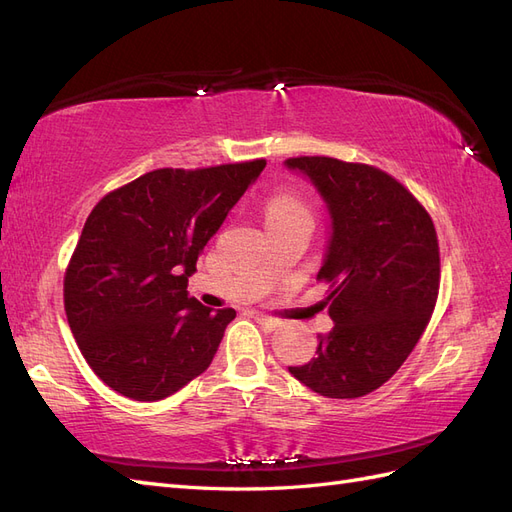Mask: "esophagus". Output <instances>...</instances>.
Listing matches in <instances>:
<instances>
[{"mask_svg": "<svg viewBox=\"0 0 512 512\" xmlns=\"http://www.w3.org/2000/svg\"><path fill=\"white\" fill-rule=\"evenodd\" d=\"M256 320H258V324H262V327L269 329V331H275V329L282 327L280 320L271 318V316H267V314H256Z\"/></svg>", "mask_w": 512, "mask_h": 512, "instance_id": "esophagus-1", "label": "esophagus"}]
</instances>
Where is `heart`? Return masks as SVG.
Masks as SVG:
<instances>
[{
  "mask_svg": "<svg viewBox=\"0 0 512 512\" xmlns=\"http://www.w3.org/2000/svg\"><path fill=\"white\" fill-rule=\"evenodd\" d=\"M267 222H284V220H312L309 207L299 196L290 192H277L267 200Z\"/></svg>",
  "mask_w": 512,
  "mask_h": 512,
  "instance_id": "heart-1",
  "label": "heart"
}]
</instances>
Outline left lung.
<instances>
[{"mask_svg": "<svg viewBox=\"0 0 512 512\" xmlns=\"http://www.w3.org/2000/svg\"><path fill=\"white\" fill-rule=\"evenodd\" d=\"M327 203L331 237L318 271L335 327L290 374L314 393L354 399L404 365L436 307L440 247L425 207L391 175L324 156L284 162Z\"/></svg>", "mask_w": 512, "mask_h": 512, "instance_id": "1", "label": "left lung"}]
</instances>
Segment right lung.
Returning <instances> with one entry per match:
<instances>
[{
    "label": "right lung",
    "mask_w": 512,
    "mask_h": 512,
    "mask_svg": "<svg viewBox=\"0 0 512 512\" xmlns=\"http://www.w3.org/2000/svg\"><path fill=\"white\" fill-rule=\"evenodd\" d=\"M265 160L158 168L89 213L64 277L68 324L96 376L158 401L211 365L235 309L200 305L188 277Z\"/></svg>",
    "instance_id": "right-lung-1"
}]
</instances>
